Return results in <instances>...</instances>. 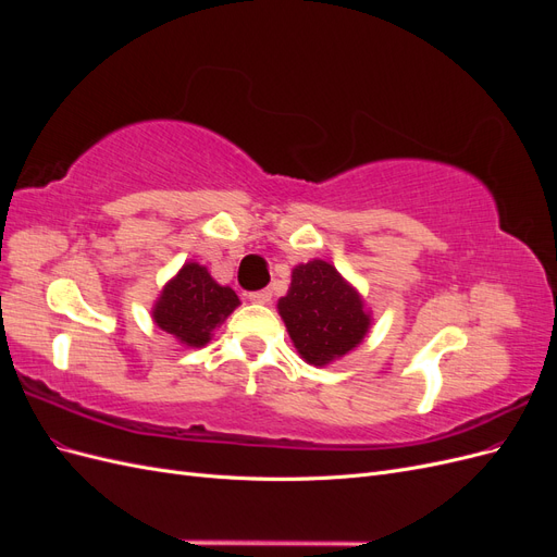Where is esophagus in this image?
<instances>
[{"mask_svg":"<svg viewBox=\"0 0 557 557\" xmlns=\"http://www.w3.org/2000/svg\"><path fill=\"white\" fill-rule=\"evenodd\" d=\"M248 299L256 305H267V301H272V290H252L248 293Z\"/></svg>","mask_w":557,"mask_h":557,"instance_id":"1","label":"esophagus"}]
</instances>
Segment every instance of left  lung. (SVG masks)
<instances>
[{
  "instance_id": "1",
  "label": "left lung",
  "mask_w": 557,
  "mask_h": 557,
  "mask_svg": "<svg viewBox=\"0 0 557 557\" xmlns=\"http://www.w3.org/2000/svg\"><path fill=\"white\" fill-rule=\"evenodd\" d=\"M278 313L299 356L311 364L346 356L369 327L360 295L323 260L293 269L290 290L278 299Z\"/></svg>"
}]
</instances>
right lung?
<instances>
[{
  "instance_id": "add662e5",
  "label": "right lung",
  "mask_w": 557,
  "mask_h": 557,
  "mask_svg": "<svg viewBox=\"0 0 557 557\" xmlns=\"http://www.w3.org/2000/svg\"><path fill=\"white\" fill-rule=\"evenodd\" d=\"M237 307V293L218 285L207 267L188 262L174 281L164 285L153 309V320L158 327L178 336L183 344L205 346L211 339V330L221 325Z\"/></svg>"
}]
</instances>
